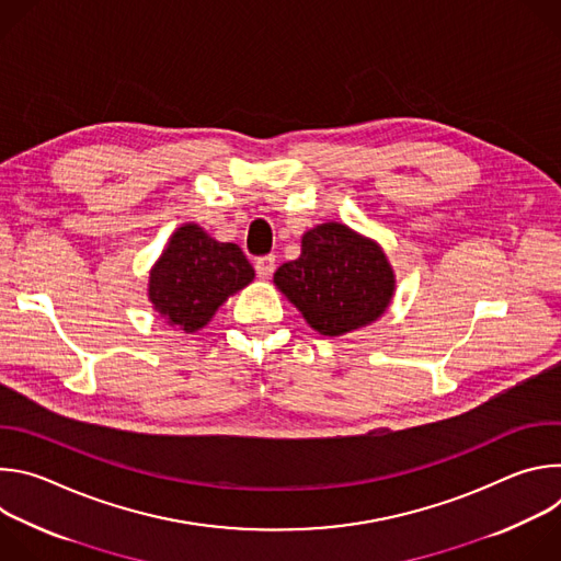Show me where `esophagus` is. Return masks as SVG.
<instances>
[{
    "mask_svg": "<svg viewBox=\"0 0 561 561\" xmlns=\"http://www.w3.org/2000/svg\"><path fill=\"white\" fill-rule=\"evenodd\" d=\"M255 271H257V275H260L262 279L271 277V275H273V271H275V255L257 257V262H255Z\"/></svg>",
    "mask_w": 561,
    "mask_h": 561,
    "instance_id": "esophagus-1",
    "label": "esophagus"
}]
</instances>
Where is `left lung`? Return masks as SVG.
<instances>
[{"label": "left lung", "mask_w": 561, "mask_h": 561, "mask_svg": "<svg viewBox=\"0 0 561 561\" xmlns=\"http://www.w3.org/2000/svg\"><path fill=\"white\" fill-rule=\"evenodd\" d=\"M275 284L314 331L333 337L375 322L394 277L375 242L331 221L301 237V255L277 268Z\"/></svg>", "instance_id": "obj_1"}]
</instances>
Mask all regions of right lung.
Masks as SVG:
<instances>
[{
	"instance_id": "obj_1",
	"label": "right lung",
	"mask_w": 561,
	"mask_h": 561,
	"mask_svg": "<svg viewBox=\"0 0 561 561\" xmlns=\"http://www.w3.org/2000/svg\"><path fill=\"white\" fill-rule=\"evenodd\" d=\"M253 266L237 244L215 242L199 226H182L150 273V301L182 331H199L224 299L251 284Z\"/></svg>"
}]
</instances>
